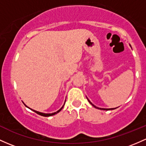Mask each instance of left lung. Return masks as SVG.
<instances>
[{
  "instance_id": "obj_1",
  "label": "left lung",
  "mask_w": 146,
  "mask_h": 146,
  "mask_svg": "<svg viewBox=\"0 0 146 146\" xmlns=\"http://www.w3.org/2000/svg\"><path fill=\"white\" fill-rule=\"evenodd\" d=\"M87 99H88V98H87ZM88 100L89 102H90V104H91L92 105V106H94V107H95V108H97V109H102V110H106V111H108V110H113V109H115H115H114V108H113V109H102V108H98V107H97V106H95V105H94V104H92V103L90 102V100H88Z\"/></svg>"
}]
</instances>
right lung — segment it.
<instances>
[{"label":"right lung","instance_id":"right-lung-1","mask_svg":"<svg viewBox=\"0 0 146 146\" xmlns=\"http://www.w3.org/2000/svg\"><path fill=\"white\" fill-rule=\"evenodd\" d=\"M23 104H24V103H23ZM24 105L25 106H26V107H28L27 106H26V104H24ZM63 106H64V105L63 106H62V107L60 108V109H59L58 111H56V112H55V113H41V112H39V111H35V110H33V109H31V110H33V111H35V112L36 113H37V114H39V115H42V116H44V117H48V116H51V115H55V114H56V113H58V112H60V111L62 110V108H63ZM28 108H29V107H28ZM30 109V108H29Z\"/></svg>","mask_w":146,"mask_h":146}]
</instances>
